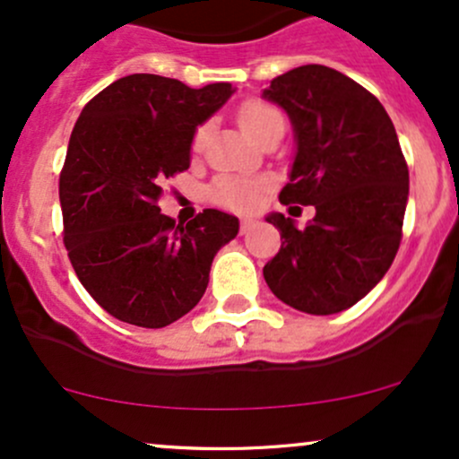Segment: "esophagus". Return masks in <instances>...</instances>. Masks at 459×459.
<instances>
[{
	"label": "esophagus",
	"instance_id": "esophagus-1",
	"mask_svg": "<svg viewBox=\"0 0 459 459\" xmlns=\"http://www.w3.org/2000/svg\"><path fill=\"white\" fill-rule=\"evenodd\" d=\"M252 226H255V220H252V218H241V224H239V233H241V235H246L247 230L252 229Z\"/></svg>",
	"mask_w": 459,
	"mask_h": 459
}]
</instances>
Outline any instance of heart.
<instances>
[{"label":"heart","mask_w":459,"mask_h":459,"mask_svg":"<svg viewBox=\"0 0 459 459\" xmlns=\"http://www.w3.org/2000/svg\"><path fill=\"white\" fill-rule=\"evenodd\" d=\"M237 123L250 135L252 140L261 138L267 129L284 125L282 112L276 105L263 101V99H247L237 109ZM207 138V127H200L194 135V151H200ZM261 183L247 181V178L224 177L215 183L213 198L233 212H252L261 200Z\"/></svg>","instance_id":"b5f03b06"}]
</instances>
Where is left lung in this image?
Masks as SVG:
<instances>
[{"label": "left lung", "instance_id": "1", "mask_svg": "<svg viewBox=\"0 0 459 459\" xmlns=\"http://www.w3.org/2000/svg\"><path fill=\"white\" fill-rule=\"evenodd\" d=\"M263 99L293 125L296 157L282 204H313L298 229L270 213L282 246L263 267L278 299L308 315L354 307L393 265L408 204V163L382 103L330 66L307 65L272 79Z\"/></svg>", "mask_w": 459, "mask_h": 459}]
</instances>
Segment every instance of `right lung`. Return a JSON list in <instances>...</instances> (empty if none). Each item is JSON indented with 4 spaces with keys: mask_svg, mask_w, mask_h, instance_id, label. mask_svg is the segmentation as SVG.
Here are the masks:
<instances>
[{
    "mask_svg": "<svg viewBox=\"0 0 459 459\" xmlns=\"http://www.w3.org/2000/svg\"><path fill=\"white\" fill-rule=\"evenodd\" d=\"M233 92L135 73L79 114L60 172L65 246L112 317L140 328L181 319L204 296L213 256L239 233V220L218 209L175 226L157 207L163 181L189 168L198 125Z\"/></svg>",
    "mask_w": 459,
    "mask_h": 459,
    "instance_id": "1",
    "label": "right lung"
}]
</instances>
